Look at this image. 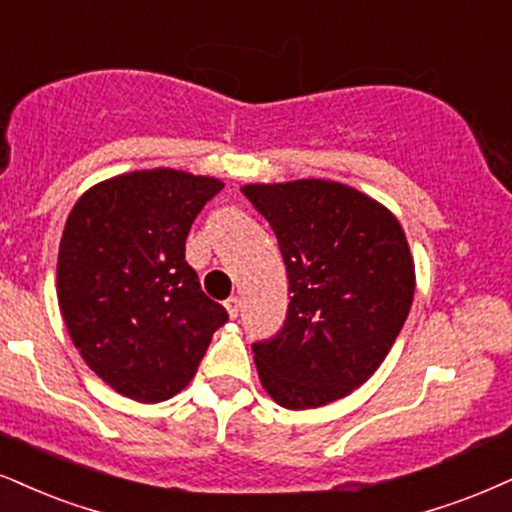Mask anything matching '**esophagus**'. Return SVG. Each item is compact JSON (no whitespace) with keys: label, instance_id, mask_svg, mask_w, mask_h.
Masks as SVG:
<instances>
[{"label":"esophagus","instance_id":"34e87169","mask_svg":"<svg viewBox=\"0 0 512 512\" xmlns=\"http://www.w3.org/2000/svg\"><path fill=\"white\" fill-rule=\"evenodd\" d=\"M239 306H242V304H239L237 296H230V299L225 301V308H227V313H230V318H237V315H239Z\"/></svg>","mask_w":512,"mask_h":512}]
</instances>
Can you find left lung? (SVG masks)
<instances>
[{
    "mask_svg": "<svg viewBox=\"0 0 512 512\" xmlns=\"http://www.w3.org/2000/svg\"><path fill=\"white\" fill-rule=\"evenodd\" d=\"M242 194L273 227L289 280L280 332L251 344L258 377L292 410L342 399L380 368L413 304L399 220L327 180L246 185Z\"/></svg>",
    "mask_w": 512,
    "mask_h": 512,
    "instance_id": "1",
    "label": "left lung"
}]
</instances>
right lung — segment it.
<instances>
[{
	"label": "right lung",
	"mask_w": 512,
	"mask_h": 512,
	"mask_svg": "<svg viewBox=\"0 0 512 512\" xmlns=\"http://www.w3.org/2000/svg\"><path fill=\"white\" fill-rule=\"evenodd\" d=\"M223 182L173 168L92 187L63 227L56 289L85 363L118 394L159 403L187 387L227 311L185 261L194 218Z\"/></svg>",
	"instance_id": "right-lung-1"
}]
</instances>
